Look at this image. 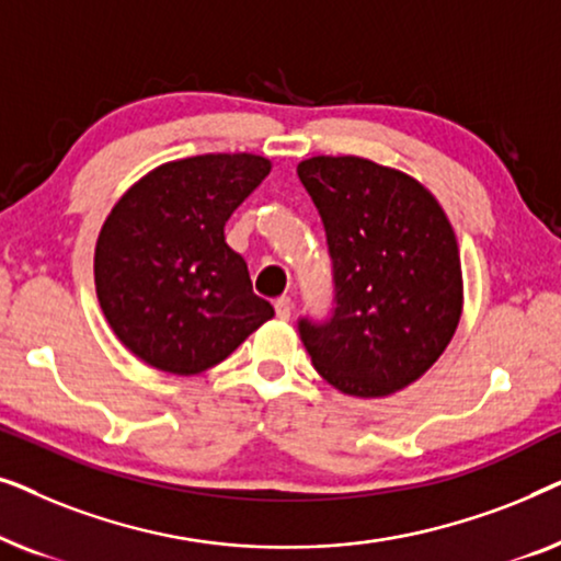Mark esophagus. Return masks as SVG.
<instances>
[{
    "mask_svg": "<svg viewBox=\"0 0 561 561\" xmlns=\"http://www.w3.org/2000/svg\"><path fill=\"white\" fill-rule=\"evenodd\" d=\"M290 311H294V301H290V296H280L278 301H275V313H278V319H290Z\"/></svg>",
    "mask_w": 561,
    "mask_h": 561,
    "instance_id": "obj_1",
    "label": "esophagus"
}]
</instances>
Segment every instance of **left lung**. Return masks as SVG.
Returning a JSON list of instances; mask_svg holds the SVG:
<instances>
[{"mask_svg": "<svg viewBox=\"0 0 561 561\" xmlns=\"http://www.w3.org/2000/svg\"><path fill=\"white\" fill-rule=\"evenodd\" d=\"M298 179L334 260V317L301 321L311 363L344 396H393L459 327L465 283L451 221L424 183L359 156L306 158Z\"/></svg>", "mask_w": 561, "mask_h": 561, "instance_id": "8db88e82", "label": "left lung"}]
</instances>
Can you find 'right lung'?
<instances>
[{
  "mask_svg": "<svg viewBox=\"0 0 561 561\" xmlns=\"http://www.w3.org/2000/svg\"><path fill=\"white\" fill-rule=\"evenodd\" d=\"M271 168L255 152L171 160L106 214L94 250L96 298L117 340L145 365L198 375L275 317L225 237L227 219Z\"/></svg>",
  "mask_w": 561,
  "mask_h": 561,
  "instance_id": "obj_1",
  "label": "right lung"
}]
</instances>
